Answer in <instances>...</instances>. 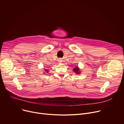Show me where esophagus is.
<instances>
[{
    "instance_id": "34e87169",
    "label": "esophagus",
    "mask_w": 124,
    "mask_h": 124,
    "mask_svg": "<svg viewBox=\"0 0 124 124\" xmlns=\"http://www.w3.org/2000/svg\"><path fill=\"white\" fill-rule=\"evenodd\" d=\"M59 63H60L61 62H62V60H61V59H59Z\"/></svg>"
}]
</instances>
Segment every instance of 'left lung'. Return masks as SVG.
<instances>
[{"instance_id": "1", "label": "left lung", "mask_w": 124, "mask_h": 124, "mask_svg": "<svg viewBox=\"0 0 124 124\" xmlns=\"http://www.w3.org/2000/svg\"><path fill=\"white\" fill-rule=\"evenodd\" d=\"M74 70L73 71L75 72V73H76L77 75H78V74H79V68H78V67H75L74 69Z\"/></svg>"}]
</instances>
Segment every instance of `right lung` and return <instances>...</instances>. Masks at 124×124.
<instances>
[{
  "label": "right lung",
  "instance_id": "1",
  "mask_svg": "<svg viewBox=\"0 0 124 124\" xmlns=\"http://www.w3.org/2000/svg\"><path fill=\"white\" fill-rule=\"evenodd\" d=\"M45 71H46V73H48V70H45Z\"/></svg>",
  "mask_w": 124,
  "mask_h": 124
}]
</instances>
